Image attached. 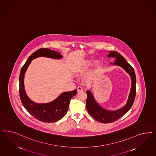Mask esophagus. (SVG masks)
I'll list each match as a JSON object with an SVG mask.
<instances>
[{
    "mask_svg": "<svg viewBox=\"0 0 156 156\" xmlns=\"http://www.w3.org/2000/svg\"><path fill=\"white\" fill-rule=\"evenodd\" d=\"M77 92H80V91H82V90H83V89L82 87L79 86V87H77Z\"/></svg>",
    "mask_w": 156,
    "mask_h": 156,
    "instance_id": "34e87169",
    "label": "esophagus"
}]
</instances>
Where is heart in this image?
<instances>
[{"label":"heart","instance_id":"1","mask_svg":"<svg viewBox=\"0 0 156 156\" xmlns=\"http://www.w3.org/2000/svg\"><path fill=\"white\" fill-rule=\"evenodd\" d=\"M90 61H87L86 62V64L83 66H79L78 68H76V69H75V72L76 73H77V74H80V73H81L84 70V69H86V68L90 65ZM95 64L96 66H98L99 62L98 61H95Z\"/></svg>","mask_w":156,"mask_h":156}]
</instances>
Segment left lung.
<instances>
[{
    "label": "left lung",
    "instance_id": "1",
    "mask_svg": "<svg viewBox=\"0 0 156 156\" xmlns=\"http://www.w3.org/2000/svg\"><path fill=\"white\" fill-rule=\"evenodd\" d=\"M108 57L115 58V62L112 64L122 67L130 75L131 77V87L126 105L121 109L116 111L106 110L101 108L96 103L90 91L87 90V98L86 107L88 114L96 121L103 123L113 122L119 119L126 114L133 106L136 94V77L133 68L118 51H110L108 55ZM111 63L112 62H111Z\"/></svg>",
    "mask_w": 156,
    "mask_h": 156
}]
</instances>
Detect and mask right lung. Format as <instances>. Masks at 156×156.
I'll return each instance as SVG.
<instances>
[{
    "label": "right lung",
    "instance_id": "add662e5",
    "mask_svg": "<svg viewBox=\"0 0 156 156\" xmlns=\"http://www.w3.org/2000/svg\"><path fill=\"white\" fill-rule=\"evenodd\" d=\"M38 57H46L60 59L62 56L58 52L46 48L39 49L29 56L25 64L22 66L20 75V96L22 103L26 110L37 119L52 123L60 120L66 115L71 99L75 95L77 90L66 92L61 94L55 101L45 103L38 104L31 101L26 94L24 88V76L31 60Z\"/></svg>",
    "mask_w": 156,
    "mask_h": 156
}]
</instances>
